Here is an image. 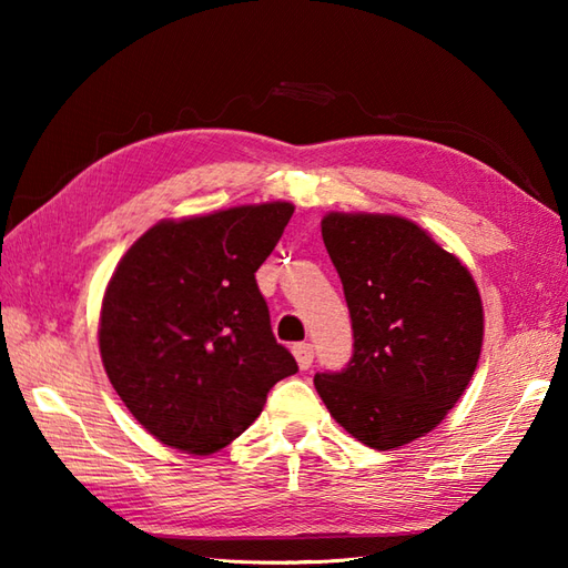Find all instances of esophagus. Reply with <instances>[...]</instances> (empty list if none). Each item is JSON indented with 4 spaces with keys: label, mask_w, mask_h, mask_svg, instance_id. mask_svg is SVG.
<instances>
[{
    "label": "esophagus",
    "mask_w": 568,
    "mask_h": 568,
    "mask_svg": "<svg viewBox=\"0 0 568 568\" xmlns=\"http://www.w3.org/2000/svg\"><path fill=\"white\" fill-rule=\"evenodd\" d=\"M293 356L297 361V366L307 371L312 366V358H315V348H312V344H295L293 346Z\"/></svg>",
    "instance_id": "34e87169"
}]
</instances>
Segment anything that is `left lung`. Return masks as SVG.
I'll list each match as a JSON object with an SVG mask.
<instances>
[{
  "mask_svg": "<svg viewBox=\"0 0 568 568\" xmlns=\"http://www.w3.org/2000/svg\"><path fill=\"white\" fill-rule=\"evenodd\" d=\"M322 239L342 277L354 358L317 373L329 415L371 449L425 437L464 395L484 346L474 275L413 220L329 212Z\"/></svg>",
  "mask_w": 568,
  "mask_h": 568,
  "instance_id": "1",
  "label": "left lung"
}]
</instances>
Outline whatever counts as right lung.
<instances>
[{
    "instance_id": "add662e5",
    "label": "right lung",
    "mask_w": 568,
    "mask_h": 568,
    "mask_svg": "<svg viewBox=\"0 0 568 568\" xmlns=\"http://www.w3.org/2000/svg\"><path fill=\"white\" fill-rule=\"evenodd\" d=\"M293 212L277 200L161 220L116 263L100 356L129 413L161 444L195 456L224 449L297 371L253 275Z\"/></svg>"
}]
</instances>
